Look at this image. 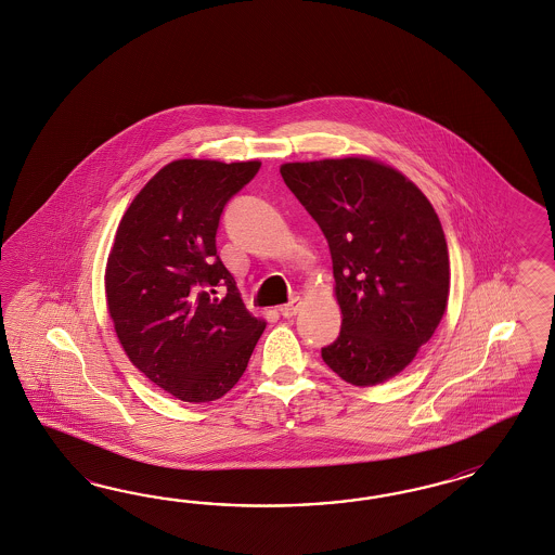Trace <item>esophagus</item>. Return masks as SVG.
Here are the masks:
<instances>
[{
	"instance_id": "34e87169",
	"label": "esophagus",
	"mask_w": 555,
	"mask_h": 555,
	"mask_svg": "<svg viewBox=\"0 0 555 555\" xmlns=\"http://www.w3.org/2000/svg\"><path fill=\"white\" fill-rule=\"evenodd\" d=\"M299 307H301V299H299V297H295L293 301H288L286 305L281 307V315L286 318V320H291V318H295V315H297Z\"/></svg>"
}]
</instances>
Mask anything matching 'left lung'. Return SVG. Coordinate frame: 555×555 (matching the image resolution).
<instances>
[{
  "label": "left lung",
  "mask_w": 555,
  "mask_h": 555,
  "mask_svg": "<svg viewBox=\"0 0 555 555\" xmlns=\"http://www.w3.org/2000/svg\"><path fill=\"white\" fill-rule=\"evenodd\" d=\"M281 175L327 240L341 332L321 348L339 378L374 387L434 336L450 293V254L434 205L372 158L286 163Z\"/></svg>",
  "instance_id": "obj_1"
}]
</instances>
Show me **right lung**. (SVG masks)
<instances>
[{
    "label": "right lung",
    "mask_w": 555,
    "mask_h": 555,
    "mask_svg": "<svg viewBox=\"0 0 555 555\" xmlns=\"http://www.w3.org/2000/svg\"><path fill=\"white\" fill-rule=\"evenodd\" d=\"M258 168L197 158L160 168L126 209L107 258V311L124 352L185 403L234 388L267 327L216 248L223 207Z\"/></svg>",
    "instance_id": "add662e5"
}]
</instances>
